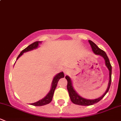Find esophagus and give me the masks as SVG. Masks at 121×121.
<instances>
[{"mask_svg":"<svg viewBox=\"0 0 121 121\" xmlns=\"http://www.w3.org/2000/svg\"><path fill=\"white\" fill-rule=\"evenodd\" d=\"M63 71H64V73L65 74V75H67V74H69L71 73V70L68 68H64Z\"/></svg>","mask_w":121,"mask_h":121,"instance_id":"obj_1","label":"esophagus"}]
</instances>
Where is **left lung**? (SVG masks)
Instances as JSON below:
<instances>
[{"instance_id":"obj_1","label":"left lung","mask_w":121,"mask_h":121,"mask_svg":"<svg viewBox=\"0 0 121 121\" xmlns=\"http://www.w3.org/2000/svg\"><path fill=\"white\" fill-rule=\"evenodd\" d=\"M88 42L90 43V46H91L92 50L93 53L96 55H99L100 56L102 57L104 59L105 64L106 67H107L108 69L109 70V82H108V87H107V90L105 92V93L102 95L101 97H99L98 98L94 99H89L84 98L80 96L78 94L77 92L75 89L74 88V86L73 85V82L69 77L68 75L65 76V78L67 80V90L69 93V97H70L71 101L73 102L74 104L77 105H83V106H89L91 105L95 104L99 102L101 99H102L104 98L106 94L108 92L109 89L110 88L111 83V74H112V67L109 62V60L108 58V56H107V54L104 51L100 49L93 42V41H91V40H88Z\"/></svg>"}]
</instances>
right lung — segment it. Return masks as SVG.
<instances>
[{"mask_svg":"<svg viewBox=\"0 0 121 121\" xmlns=\"http://www.w3.org/2000/svg\"><path fill=\"white\" fill-rule=\"evenodd\" d=\"M41 41H36V42L33 43L31 44L30 45H29V46L26 47V48H24L23 50L22 51L20 52V54L18 56L16 60H17L19 59V57L21 56H22L23 53H26V52H30V51L36 49L38 47H39V45L40 44H41ZM64 77V74L63 72H61V73H58V74H56L54 76V77L53 78V80L52 81V86H51V89L50 90V91L48 92V93L43 98L39 100V101H37V102H35V103L30 104V105H32L35 106H43L45 105H47L48 104H49L51 101H52V99H53V97L54 95V92L55 90H56V88L57 85V83H58V81L60 78H61Z\"/></svg>","mask_w":121,"mask_h":121,"instance_id":"right-lung-1","label":"right lung"}]
</instances>
